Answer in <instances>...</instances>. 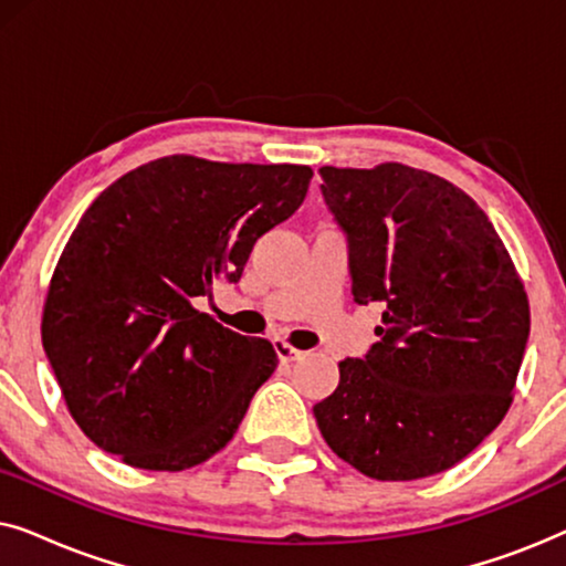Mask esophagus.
<instances>
[{
	"mask_svg": "<svg viewBox=\"0 0 566 566\" xmlns=\"http://www.w3.org/2000/svg\"><path fill=\"white\" fill-rule=\"evenodd\" d=\"M275 353H277V358H281V363H293V360H298L301 355H304L301 350H296L293 345L285 343V339H275Z\"/></svg>",
	"mask_w": 566,
	"mask_h": 566,
	"instance_id": "obj_1",
	"label": "esophagus"
}]
</instances>
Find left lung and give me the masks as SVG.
Returning <instances> with one entry per match:
<instances>
[{"instance_id":"obj_1","label":"left lung","mask_w":566,"mask_h":566,"mask_svg":"<svg viewBox=\"0 0 566 566\" xmlns=\"http://www.w3.org/2000/svg\"><path fill=\"white\" fill-rule=\"evenodd\" d=\"M350 244L353 298L384 306L378 343L314 405L322 438L378 482L455 467L502 422L531 332L528 293L486 213L399 161L322 167Z\"/></svg>"}]
</instances>
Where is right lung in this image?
<instances>
[{
    "label": "right lung",
    "instance_id": "right-lung-1",
    "mask_svg": "<svg viewBox=\"0 0 566 566\" xmlns=\"http://www.w3.org/2000/svg\"><path fill=\"white\" fill-rule=\"evenodd\" d=\"M312 167L172 154L99 192L53 270L41 337L69 415L123 463L185 471L234 438L275 347L196 308L304 203Z\"/></svg>",
    "mask_w": 566,
    "mask_h": 566
}]
</instances>
